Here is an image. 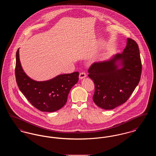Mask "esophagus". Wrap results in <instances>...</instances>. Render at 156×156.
I'll return each mask as SVG.
<instances>
[{
  "instance_id": "esophagus-1",
  "label": "esophagus",
  "mask_w": 156,
  "mask_h": 156,
  "mask_svg": "<svg viewBox=\"0 0 156 156\" xmlns=\"http://www.w3.org/2000/svg\"><path fill=\"white\" fill-rule=\"evenodd\" d=\"M87 76V74H86V73H84V72H82L80 74V76H79V78H80V79H83V78H85Z\"/></svg>"
}]
</instances>
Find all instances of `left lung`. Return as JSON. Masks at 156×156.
Masks as SVG:
<instances>
[{
    "label": "left lung",
    "instance_id": "obj_1",
    "mask_svg": "<svg viewBox=\"0 0 156 156\" xmlns=\"http://www.w3.org/2000/svg\"><path fill=\"white\" fill-rule=\"evenodd\" d=\"M141 69L139 46L133 39L127 38L122 53L108 61L94 62L89 67L88 76L95 84V104L108 110L125 103L140 80Z\"/></svg>",
    "mask_w": 156,
    "mask_h": 156
}]
</instances>
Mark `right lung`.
<instances>
[{
  "label": "right lung",
  "mask_w": 156,
  "mask_h": 156,
  "mask_svg": "<svg viewBox=\"0 0 156 156\" xmlns=\"http://www.w3.org/2000/svg\"><path fill=\"white\" fill-rule=\"evenodd\" d=\"M19 49L16 52L15 76L20 91L34 107L42 112L57 111L67 101L68 94L77 83L79 73L59 75L50 80L36 81L24 72L19 59Z\"/></svg>",
  "instance_id": "obj_1"
}]
</instances>
